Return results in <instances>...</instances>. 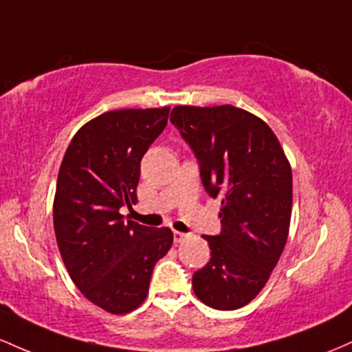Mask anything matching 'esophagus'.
Segmentation results:
<instances>
[{
  "mask_svg": "<svg viewBox=\"0 0 352 352\" xmlns=\"http://www.w3.org/2000/svg\"><path fill=\"white\" fill-rule=\"evenodd\" d=\"M173 238H175V243H183V241L188 238V234H184V232H179V231H175L173 232Z\"/></svg>",
  "mask_w": 352,
  "mask_h": 352,
  "instance_id": "1",
  "label": "esophagus"
}]
</instances>
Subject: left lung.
<instances>
[{
	"instance_id": "8db88e82",
	"label": "left lung",
	"mask_w": 352,
	"mask_h": 352,
	"mask_svg": "<svg viewBox=\"0 0 352 352\" xmlns=\"http://www.w3.org/2000/svg\"><path fill=\"white\" fill-rule=\"evenodd\" d=\"M171 123L195 153L208 195L221 201V232L203 236L211 259L192 274V289L212 309H239L263 289L287 241L289 161L270 126L236 106H176Z\"/></svg>"
}]
</instances>
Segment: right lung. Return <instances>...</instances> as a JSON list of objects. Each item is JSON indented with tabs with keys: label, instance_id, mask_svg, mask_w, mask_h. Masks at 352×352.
<instances>
[{
	"label": "right lung",
	"instance_id": "obj_1",
	"mask_svg": "<svg viewBox=\"0 0 352 352\" xmlns=\"http://www.w3.org/2000/svg\"><path fill=\"white\" fill-rule=\"evenodd\" d=\"M168 114V106L102 113L74 134L59 168L53 221L63 263L82 296L111 314L144 301L155 264L173 244L169 228L120 214L136 203L141 160Z\"/></svg>",
	"mask_w": 352,
	"mask_h": 352
}]
</instances>
